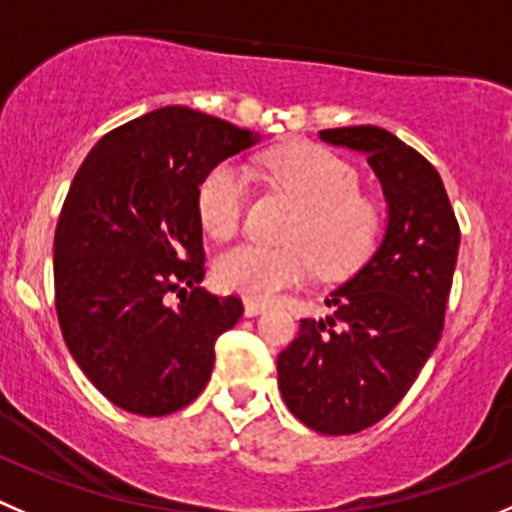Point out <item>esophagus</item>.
<instances>
[{
	"mask_svg": "<svg viewBox=\"0 0 512 512\" xmlns=\"http://www.w3.org/2000/svg\"><path fill=\"white\" fill-rule=\"evenodd\" d=\"M243 309H246V316H259L264 314L269 306L264 304V301H253V299H246V304H243Z\"/></svg>",
	"mask_w": 512,
	"mask_h": 512,
	"instance_id": "1",
	"label": "esophagus"
}]
</instances>
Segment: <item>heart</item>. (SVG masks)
<instances>
[{"label": "heart", "mask_w": 512, "mask_h": 512, "mask_svg": "<svg viewBox=\"0 0 512 512\" xmlns=\"http://www.w3.org/2000/svg\"><path fill=\"white\" fill-rule=\"evenodd\" d=\"M266 168L301 206L286 233L291 246L241 243L216 261L221 289L246 299L269 301L309 276L311 264L324 274H347L369 253L377 231L372 203L357 193V173L316 145H289L266 158ZM246 178L226 160L198 186V218L213 238H231L241 226Z\"/></svg>", "instance_id": "1"}]
</instances>
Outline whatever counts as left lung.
<instances>
[{
    "mask_svg": "<svg viewBox=\"0 0 512 512\" xmlns=\"http://www.w3.org/2000/svg\"><path fill=\"white\" fill-rule=\"evenodd\" d=\"M367 158L387 203L377 248L329 294L326 319H301L279 354V389L296 420L354 435L382 420L435 352L460 248L442 178L415 148L377 125L321 130Z\"/></svg>",
    "mask_w": 512,
    "mask_h": 512,
    "instance_id": "8db88e82",
    "label": "left lung"
}]
</instances>
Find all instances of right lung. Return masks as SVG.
I'll return each instance as SVG.
<instances>
[{
	"instance_id": "obj_1",
	"label": "right lung",
	"mask_w": 512,
	"mask_h": 512,
	"mask_svg": "<svg viewBox=\"0 0 512 512\" xmlns=\"http://www.w3.org/2000/svg\"><path fill=\"white\" fill-rule=\"evenodd\" d=\"M259 140L168 105L97 140L77 170L55 231V306L72 359L113 405L170 415L211 379L216 339L243 304L198 286V186ZM168 293L181 296L178 307Z\"/></svg>"
}]
</instances>
